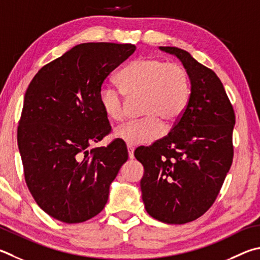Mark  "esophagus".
<instances>
[{
	"label": "esophagus",
	"mask_w": 260,
	"mask_h": 260,
	"mask_svg": "<svg viewBox=\"0 0 260 260\" xmlns=\"http://www.w3.org/2000/svg\"><path fill=\"white\" fill-rule=\"evenodd\" d=\"M127 151H128V157L129 159H134V148H132V146H127Z\"/></svg>",
	"instance_id": "obj_1"
}]
</instances>
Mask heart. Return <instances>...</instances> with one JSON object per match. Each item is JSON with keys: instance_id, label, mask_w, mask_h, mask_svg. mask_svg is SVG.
Returning a JSON list of instances; mask_svg holds the SVG:
<instances>
[{"instance_id": "heart-1", "label": "heart", "mask_w": 260, "mask_h": 260, "mask_svg": "<svg viewBox=\"0 0 260 260\" xmlns=\"http://www.w3.org/2000/svg\"><path fill=\"white\" fill-rule=\"evenodd\" d=\"M120 89L103 84L99 102L105 115L112 121L125 118L126 101L140 99L142 119L131 121L115 131V136L128 145L150 144L162 134V124L173 126L185 111L191 94L188 74L182 64L155 56L132 61L118 74Z\"/></svg>"}]
</instances>
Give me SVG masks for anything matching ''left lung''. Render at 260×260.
Instances as JSON below:
<instances>
[{"mask_svg": "<svg viewBox=\"0 0 260 260\" xmlns=\"http://www.w3.org/2000/svg\"><path fill=\"white\" fill-rule=\"evenodd\" d=\"M161 51L181 60L191 82L183 116L168 135L136 149L143 165L141 191L148 214L162 223L196 220L214 204L233 160V107L211 69L174 46Z\"/></svg>", "mask_w": 260, "mask_h": 260, "instance_id": "8db88e82", "label": "left lung"}]
</instances>
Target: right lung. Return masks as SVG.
Masks as SVG:
<instances>
[{
    "label": "right lung",
    "instance_id": "add662e5",
    "mask_svg": "<svg viewBox=\"0 0 260 260\" xmlns=\"http://www.w3.org/2000/svg\"><path fill=\"white\" fill-rule=\"evenodd\" d=\"M135 50L133 44H78L42 67L27 88L18 126L23 173L36 204L55 219L75 224L96 216L128 159L118 139L91 145L111 131L100 87Z\"/></svg>",
    "mask_w": 260,
    "mask_h": 260
}]
</instances>
